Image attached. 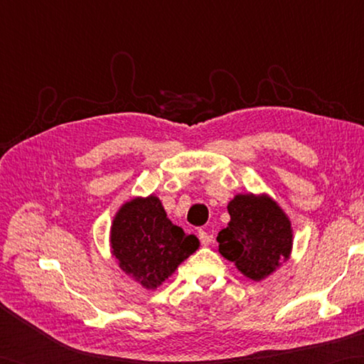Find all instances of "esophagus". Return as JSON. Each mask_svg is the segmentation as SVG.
I'll return each instance as SVG.
<instances>
[{
	"label": "esophagus",
	"mask_w": 364,
	"mask_h": 364,
	"mask_svg": "<svg viewBox=\"0 0 364 364\" xmlns=\"http://www.w3.org/2000/svg\"><path fill=\"white\" fill-rule=\"evenodd\" d=\"M198 237H200V242H202L203 245H210L213 242V239H214V236L210 233V231H206V230H200L198 231Z\"/></svg>",
	"instance_id": "34e87169"
}]
</instances>
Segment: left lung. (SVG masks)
Listing matches in <instances>:
<instances>
[{"mask_svg": "<svg viewBox=\"0 0 364 364\" xmlns=\"http://www.w3.org/2000/svg\"><path fill=\"white\" fill-rule=\"evenodd\" d=\"M230 222L219 231L223 258L255 282L264 280L289 258L292 228L288 215L269 196L239 194L228 203Z\"/></svg>", "mask_w": 364, "mask_h": 364, "instance_id": "1", "label": "left lung"}]
</instances>
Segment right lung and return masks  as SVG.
<instances>
[{
    "label": "right lung",
    "instance_id": "right-lung-1",
    "mask_svg": "<svg viewBox=\"0 0 364 364\" xmlns=\"http://www.w3.org/2000/svg\"><path fill=\"white\" fill-rule=\"evenodd\" d=\"M200 245L167 219L161 200L137 197L123 205L111 227V250L120 269L145 289H156Z\"/></svg>",
    "mask_w": 364,
    "mask_h": 364
}]
</instances>
